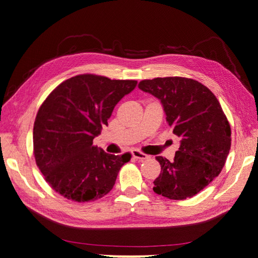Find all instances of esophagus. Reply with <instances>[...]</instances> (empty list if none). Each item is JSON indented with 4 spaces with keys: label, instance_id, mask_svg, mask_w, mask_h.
I'll use <instances>...</instances> for the list:
<instances>
[{
    "label": "esophagus",
    "instance_id": "34e87169",
    "mask_svg": "<svg viewBox=\"0 0 258 258\" xmlns=\"http://www.w3.org/2000/svg\"><path fill=\"white\" fill-rule=\"evenodd\" d=\"M132 156H133V158L138 159V160H145V159L149 158V156H147V155H145V154H142V152L137 151V150L132 151Z\"/></svg>",
    "mask_w": 258,
    "mask_h": 258
}]
</instances>
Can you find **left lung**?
Listing matches in <instances>:
<instances>
[{
    "label": "left lung",
    "instance_id": "obj_1",
    "mask_svg": "<svg viewBox=\"0 0 258 258\" xmlns=\"http://www.w3.org/2000/svg\"><path fill=\"white\" fill-rule=\"evenodd\" d=\"M139 89L159 100L181 139L173 161L157 157L161 172L152 189L174 200L194 197L221 173L230 151L231 128L220 102L202 83L184 77L146 80Z\"/></svg>",
    "mask_w": 258,
    "mask_h": 258
}]
</instances>
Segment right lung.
Masks as SVG:
<instances>
[{
	"instance_id": "right-lung-1",
	"label": "right lung",
	"mask_w": 258,
	"mask_h": 258,
	"mask_svg": "<svg viewBox=\"0 0 258 258\" xmlns=\"http://www.w3.org/2000/svg\"><path fill=\"white\" fill-rule=\"evenodd\" d=\"M137 84L78 75L61 83L43 102L34 123L35 160L52 189L64 198L90 202L112 189L131 155L107 154L93 146V139Z\"/></svg>"
}]
</instances>
